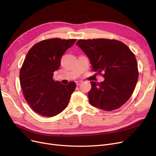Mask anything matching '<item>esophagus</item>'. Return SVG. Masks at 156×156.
Returning <instances> with one entry per match:
<instances>
[{
	"mask_svg": "<svg viewBox=\"0 0 156 156\" xmlns=\"http://www.w3.org/2000/svg\"><path fill=\"white\" fill-rule=\"evenodd\" d=\"M81 82H82V81H76V85H77V86H79Z\"/></svg>",
	"mask_w": 156,
	"mask_h": 156,
	"instance_id": "34e87169",
	"label": "esophagus"
}]
</instances>
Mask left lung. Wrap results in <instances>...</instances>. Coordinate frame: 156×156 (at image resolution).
<instances>
[{
  "label": "left lung",
  "mask_w": 156,
  "mask_h": 156,
  "mask_svg": "<svg viewBox=\"0 0 156 156\" xmlns=\"http://www.w3.org/2000/svg\"><path fill=\"white\" fill-rule=\"evenodd\" d=\"M90 61L93 71L102 75L100 83L90 81L89 102L101 109H119L133 94L138 77L135 54L127 45L116 40H78L76 42Z\"/></svg>",
  "instance_id": "left-lung-1"
}]
</instances>
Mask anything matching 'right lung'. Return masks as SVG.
I'll return each mask as SVG.
<instances>
[{"instance_id": "right-lung-1", "label": "right lung", "mask_w": 156, "mask_h": 156, "mask_svg": "<svg viewBox=\"0 0 156 156\" xmlns=\"http://www.w3.org/2000/svg\"><path fill=\"white\" fill-rule=\"evenodd\" d=\"M76 39L51 38L33 46L27 53L20 72V85L24 99L40 115L52 117L61 113L69 103L76 83L64 85L53 80L61 65L62 54Z\"/></svg>"}]
</instances>
